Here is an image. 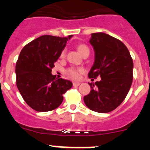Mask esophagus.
Wrapping results in <instances>:
<instances>
[{
	"mask_svg": "<svg viewBox=\"0 0 150 150\" xmlns=\"http://www.w3.org/2000/svg\"><path fill=\"white\" fill-rule=\"evenodd\" d=\"M79 85H80V83H76V82H74V83H73V86H74V87L79 86Z\"/></svg>",
	"mask_w": 150,
	"mask_h": 150,
	"instance_id": "esophagus-1",
	"label": "esophagus"
}]
</instances>
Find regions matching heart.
Masks as SVG:
<instances>
[{
	"label": "heart",
	"mask_w": 150,
	"mask_h": 150,
	"mask_svg": "<svg viewBox=\"0 0 150 150\" xmlns=\"http://www.w3.org/2000/svg\"><path fill=\"white\" fill-rule=\"evenodd\" d=\"M77 50L79 51V52L82 55H85V54H89V49H88V46L85 44H79L77 46ZM65 56V50H62V53H61V58H64ZM83 71V69L81 67H69L67 69L66 71V74L68 75L71 78L74 79H77L79 77V74L80 73H82Z\"/></svg>",
	"instance_id": "heart-1"
}]
</instances>
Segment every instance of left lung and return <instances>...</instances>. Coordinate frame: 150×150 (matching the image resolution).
Instances as JSON below:
<instances>
[{"instance_id":"obj_1","label":"left lung","mask_w":150,"mask_h":150,"mask_svg":"<svg viewBox=\"0 0 150 150\" xmlns=\"http://www.w3.org/2000/svg\"><path fill=\"white\" fill-rule=\"evenodd\" d=\"M95 60L88 74L100 77L91 83V91L84 97L86 105L95 112H109L117 108L128 95L133 80V60L125 45L104 33L91 34L89 40Z\"/></svg>"}]
</instances>
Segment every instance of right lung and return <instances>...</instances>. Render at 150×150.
<instances>
[{
  "instance_id": "right-lung-1",
  "label": "right lung",
  "mask_w": 150,
  "mask_h": 150,
  "mask_svg": "<svg viewBox=\"0 0 150 150\" xmlns=\"http://www.w3.org/2000/svg\"><path fill=\"white\" fill-rule=\"evenodd\" d=\"M68 38L43 35L24 46L16 64V86L26 104L38 112L56 109L72 87L67 79L52 75Z\"/></svg>"
}]
</instances>
